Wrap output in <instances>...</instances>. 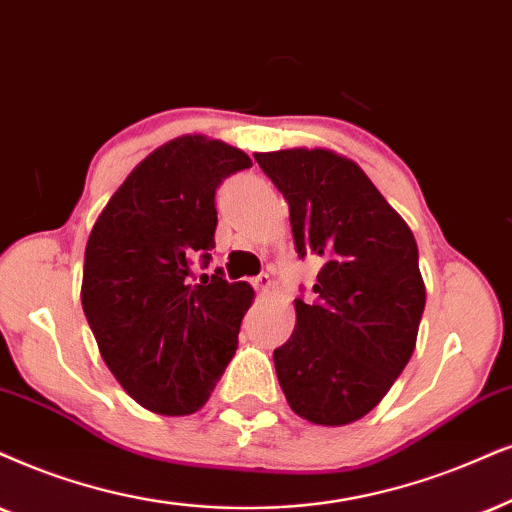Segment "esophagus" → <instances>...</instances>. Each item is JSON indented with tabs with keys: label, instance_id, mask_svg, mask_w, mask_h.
Segmentation results:
<instances>
[{
	"label": "esophagus",
	"instance_id": "1",
	"mask_svg": "<svg viewBox=\"0 0 512 512\" xmlns=\"http://www.w3.org/2000/svg\"><path fill=\"white\" fill-rule=\"evenodd\" d=\"M252 286H255L260 293H267L271 288V276L269 274H260L257 278H252Z\"/></svg>",
	"mask_w": 512,
	"mask_h": 512
}]
</instances>
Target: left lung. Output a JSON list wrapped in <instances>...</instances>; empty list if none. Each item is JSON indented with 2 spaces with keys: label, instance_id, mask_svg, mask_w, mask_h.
<instances>
[{
  "label": "left lung",
  "instance_id": "8db88e82",
  "mask_svg": "<svg viewBox=\"0 0 512 512\" xmlns=\"http://www.w3.org/2000/svg\"><path fill=\"white\" fill-rule=\"evenodd\" d=\"M255 160L288 200L297 252L321 260L316 302L295 300V331L274 349L278 385L300 418L349 425L383 401L416 349V238L345 155L300 146Z\"/></svg>",
  "mask_w": 512,
  "mask_h": 512
}]
</instances>
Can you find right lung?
I'll use <instances>...</instances> for the list:
<instances>
[{
    "label": "right lung",
    "instance_id": "right-lung-1",
    "mask_svg": "<svg viewBox=\"0 0 512 512\" xmlns=\"http://www.w3.org/2000/svg\"><path fill=\"white\" fill-rule=\"evenodd\" d=\"M241 148L184 134L129 172L92 226L82 309L106 366L129 397L160 416H189L210 399L255 300L222 269L193 283L215 248V191L250 167Z\"/></svg>",
    "mask_w": 512,
    "mask_h": 512
}]
</instances>
